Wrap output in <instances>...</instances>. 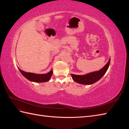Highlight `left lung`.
<instances>
[{
    "instance_id": "left-lung-1",
    "label": "left lung",
    "mask_w": 129,
    "mask_h": 129,
    "mask_svg": "<svg viewBox=\"0 0 129 129\" xmlns=\"http://www.w3.org/2000/svg\"><path fill=\"white\" fill-rule=\"evenodd\" d=\"M110 58L104 67L97 72H93L84 75H77L71 74V76L73 80L78 83L87 85L93 84L103 76L107 71L109 66L110 65Z\"/></svg>"
}]
</instances>
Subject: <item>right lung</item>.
Masks as SVG:
<instances>
[{"instance_id":"right-lung-1","label":"right lung","mask_w":129,"mask_h":129,"mask_svg":"<svg viewBox=\"0 0 129 129\" xmlns=\"http://www.w3.org/2000/svg\"><path fill=\"white\" fill-rule=\"evenodd\" d=\"M21 73L23 76H24L26 79L30 81L35 82H45L48 81L51 77L53 74V71L51 70L49 73L45 74H36L32 73H27L19 68Z\"/></svg>"}]
</instances>
